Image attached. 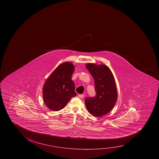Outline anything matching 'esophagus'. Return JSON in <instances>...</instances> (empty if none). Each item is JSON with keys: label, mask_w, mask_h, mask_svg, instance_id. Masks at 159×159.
Wrapping results in <instances>:
<instances>
[{"label": "esophagus", "mask_w": 159, "mask_h": 159, "mask_svg": "<svg viewBox=\"0 0 159 159\" xmlns=\"http://www.w3.org/2000/svg\"><path fill=\"white\" fill-rule=\"evenodd\" d=\"M78 97L79 98L83 99V98H84V95H83V94H79Z\"/></svg>", "instance_id": "esophagus-1"}]
</instances>
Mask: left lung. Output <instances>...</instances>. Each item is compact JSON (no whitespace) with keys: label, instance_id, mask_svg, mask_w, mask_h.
Here are the masks:
<instances>
[{"label":"left lung","instance_id":"left-lung-1","mask_svg":"<svg viewBox=\"0 0 159 159\" xmlns=\"http://www.w3.org/2000/svg\"><path fill=\"white\" fill-rule=\"evenodd\" d=\"M86 68L94 78L96 95L86 98L85 105L91 115L100 117L110 112L116 102L117 90L114 78L105 65L89 63Z\"/></svg>","mask_w":159,"mask_h":159}]
</instances>
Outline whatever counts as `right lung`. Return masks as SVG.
<instances>
[{
    "instance_id": "add662e5",
    "label": "right lung",
    "mask_w": 159,
    "mask_h": 159,
    "mask_svg": "<svg viewBox=\"0 0 159 159\" xmlns=\"http://www.w3.org/2000/svg\"><path fill=\"white\" fill-rule=\"evenodd\" d=\"M74 71L73 64L65 62L57 66L45 81L43 90V99L49 109L59 111L76 95L75 84L71 80Z\"/></svg>"
}]
</instances>
